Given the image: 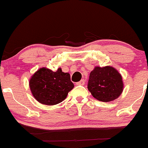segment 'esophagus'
<instances>
[{"mask_svg":"<svg viewBox=\"0 0 148 148\" xmlns=\"http://www.w3.org/2000/svg\"><path fill=\"white\" fill-rule=\"evenodd\" d=\"M84 84H85V80H84V79L77 83V85H84Z\"/></svg>","mask_w":148,"mask_h":148,"instance_id":"esophagus-1","label":"esophagus"}]
</instances>
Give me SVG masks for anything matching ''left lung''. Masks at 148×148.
I'll return each mask as SVG.
<instances>
[{
  "label": "left lung",
  "mask_w": 148,
  "mask_h": 148,
  "mask_svg": "<svg viewBox=\"0 0 148 148\" xmlns=\"http://www.w3.org/2000/svg\"><path fill=\"white\" fill-rule=\"evenodd\" d=\"M88 89L99 101H113L119 98L124 90L122 77L112 66H97L90 73Z\"/></svg>",
  "instance_id": "1"
}]
</instances>
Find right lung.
Returning a JSON list of instances; mask_svg holds the SVG:
<instances>
[{"instance_id": "obj_1", "label": "right lung", "mask_w": 148, "mask_h": 148, "mask_svg": "<svg viewBox=\"0 0 148 148\" xmlns=\"http://www.w3.org/2000/svg\"><path fill=\"white\" fill-rule=\"evenodd\" d=\"M74 87L70 74L61 68L53 71L46 67L38 69L29 79V88L34 98L45 105H54L62 102Z\"/></svg>"}]
</instances>
